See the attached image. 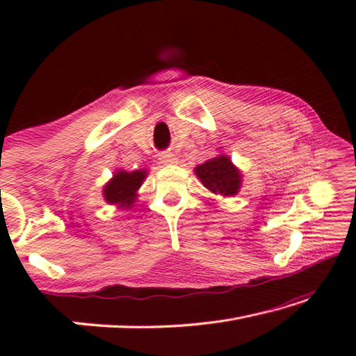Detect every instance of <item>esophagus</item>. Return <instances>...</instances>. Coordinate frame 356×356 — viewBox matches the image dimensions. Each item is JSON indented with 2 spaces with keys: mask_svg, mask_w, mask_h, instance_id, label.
Instances as JSON below:
<instances>
[{
  "mask_svg": "<svg viewBox=\"0 0 356 356\" xmlns=\"http://www.w3.org/2000/svg\"><path fill=\"white\" fill-rule=\"evenodd\" d=\"M160 161L163 165H174V163H177V156L172 152H163L160 155Z\"/></svg>",
  "mask_w": 356,
  "mask_h": 356,
  "instance_id": "34e87169",
  "label": "esophagus"
}]
</instances>
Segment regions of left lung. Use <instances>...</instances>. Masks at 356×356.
<instances>
[{"label": "left lung", "instance_id": "obj_1", "mask_svg": "<svg viewBox=\"0 0 356 356\" xmlns=\"http://www.w3.org/2000/svg\"><path fill=\"white\" fill-rule=\"evenodd\" d=\"M195 174L201 180V184L216 196H236L242 188V171L225 154H218L213 159L196 166Z\"/></svg>", "mask_w": 356, "mask_h": 356}]
</instances>
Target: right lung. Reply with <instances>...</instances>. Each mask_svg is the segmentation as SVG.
Here are the masks:
<instances>
[{"instance_id": "right-lung-1", "label": "right lung", "mask_w": 356, "mask_h": 356, "mask_svg": "<svg viewBox=\"0 0 356 356\" xmlns=\"http://www.w3.org/2000/svg\"><path fill=\"white\" fill-rule=\"evenodd\" d=\"M147 177V170L125 171L116 170L113 177L108 180L102 188L104 200L110 206H116L118 209L130 210L135 206L138 200V190Z\"/></svg>"}]
</instances>
